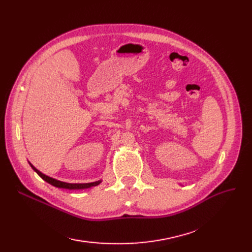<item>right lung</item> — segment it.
<instances>
[{"label":"right lung","mask_w":252,"mask_h":252,"mask_svg":"<svg viewBox=\"0 0 252 252\" xmlns=\"http://www.w3.org/2000/svg\"><path fill=\"white\" fill-rule=\"evenodd\" d=\"M31 166L32 167V169L35 171V173L41 177L44 181H46L47 183L51 184L52 186H55L57 188H64V189H69V190H78V189H86V188H91V187H94L97 186L101 183V181L98 182H94V183H87V184H69V183H65V182H61L58 180H55L53 178H50L44 174H42L41 171L37 170L32 163H30Z\"/></svg>","instance_id":"right-lung-1"}]
</instances>
